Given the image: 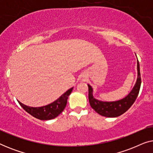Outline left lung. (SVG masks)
<instances>
[{"label":"left lung","instance_id":"1","mask_svg":"<svg viewBox=\"0 0 153 153\" xmlns=\"http://www.w3.org/2000/svg\"><path fill=\"white\" fill-rule=\"evenodd\" d=\"M138 77L137 83L128 95L123 100L116 102H101L95 99L93 96V88L90 85L88 86V99L91 106L97 114L102 116L114 118L124 114L131 107L135 102L139 95L140 87H141V79L140 74V68L139 61L137 60Z\"/></svg>","mask_w":153,"mask_h":153}]
</instances>
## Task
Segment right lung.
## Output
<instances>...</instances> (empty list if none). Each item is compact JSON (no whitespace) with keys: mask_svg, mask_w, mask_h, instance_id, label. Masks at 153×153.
I'll use <instances>...</instances> for the list:
<instances>
[{"mask_svg":"<svg viewBox=\"0 0 153 153\" xmlns=\"http://www.w3.org/2000/svg\"><path fill=\"white\" fill-rule=\"evenodd\" d=\"M72 89L73 88L66 91L53 103L42 107H30L22 104L19 101H18V102L26 112L35 118L42 120H51L56 118L65 109L68 102V96L72 93Z\"/></svg>","mask_w":153,"mask_h":153,"instance_id":"1","label":"right lung"}]
</instances>
